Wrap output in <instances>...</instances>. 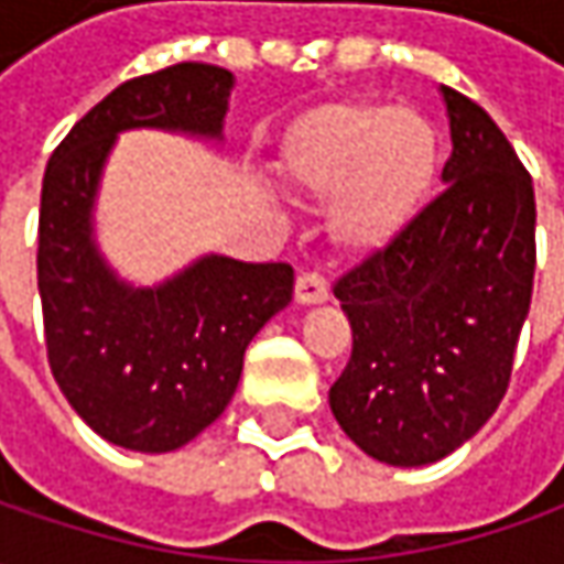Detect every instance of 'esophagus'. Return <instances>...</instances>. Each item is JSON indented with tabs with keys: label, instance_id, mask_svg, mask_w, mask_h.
Masks as SVG:
<instances>
[{
	"label": "esophagus",
	"instance_id": "34e87169",
	"mask_svg": "<svg viewBox=\"0 0 564 564\" xmlns=\"http://www.w3.org/2000/svg\"><path fill=\"white\" fill-rule=\"evenodd\" d=\"M329 297V285L319 272H301L297 285H294V301L311 307V304H323Z\"/></svg>",
	"mask_w": 564,
	"mask_h": 564
}]
</instances>
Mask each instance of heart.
<instances>
[{
    "label": "heart",
    "mask_w": 564,
    "mask_h": 564,
    "mask_svg": "<svg viewBox=\"0 0 564 564\" xmlns=\"http://www.w3.org/2000/svg\"><path fill=\"white\" fill-rule=\"evenodd\" d=\"M443 141L417 106L351 99L323 106L294 124L282 175L301 191L336 194L329 231L338 248H389L421 213L440 175Z\"/></svg>",
    "instance_id": "1"
}]
</instances>
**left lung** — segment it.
Masks as SVG:
<instances>
[{
  "label": "left lung",
  "instance_id": "obj_1",
  "mask_svg": "<svg viewBox=\"0 0 564 564\" xmlns=\"http://www.w3.org/2000/svg\"><path fill=\"white\" fill-rule=\"evenodd\" d=\"M440 94L445 191L333 289L355 348L329 408L360 452L392 467L433 465L492 417L531 311V175L474 99Z\"/></svg>",
  "mask_w": 564,
  "mask_h": 564
}]
</instances>
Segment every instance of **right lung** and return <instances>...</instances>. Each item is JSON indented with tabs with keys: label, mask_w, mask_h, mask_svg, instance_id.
Listing matches in <instances>:
<instances>
[{
	"label": "right lung",
	"mask_w": 564,
	"mask_h": 564,
	"mask_svg": "<svg viewBox=\"0 0 564 564\" xmlns=\"http://www.w3.org/2000/svg\"><path fill=\"white\" fill-rule=\"evenodd\" d=\"M231 87V72L204 62L124 80L43 175L36 285L50 367L77 417L131 452H175L204 433L238 389L250 338L292 304L289 263L204 253L160 285H134L97 245L99 182L121 131L223 141Z\"/></svg>",
	"instance_id": "obj_1"
}]
</instances>
